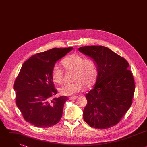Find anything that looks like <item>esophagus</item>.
Segmentation results:
<instances>
[{
	"label": "esophagus",
	"mask_w": 147,
	"mask_h": 147,
	"mask_svg": "<svg viewBox=\"0 0 147 147\" xmlns=\"http://www.w3.org/2000/svg\"><path fill=\"white\" fill-rule=\"evenodd\" d=\"M77 96H70V97H69V99L70 100H73V99H77Z\"/></svg>",
	"instance_id": "esophagus-1"
}]
</instances>
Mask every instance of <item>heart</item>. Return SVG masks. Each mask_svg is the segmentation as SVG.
I'll return each instance as SVG.
<instances>
[{
  "label": "heart",
  "mask_w": 147,
  "mask_h": 147,
  "mask_svg": "<svg viewBox=\"0 0 147 147\" xmlns=\"http://www.w3.org/2000/svg\"><path fill=\"white\" fill-rule=\"evenodd\" d=\"M61 64L66 71H74L73 82L66 84L60 89V92L63 95H73L84 91V85L92 86L97 77V66L95 60L91 58L86 59L78 55L72 54L63 59ZM53 81L61 84L63 81L64 72L59 66L55 65L52 70Z\"/></svg>",
  "instance_id": "1"
}]
</instances>
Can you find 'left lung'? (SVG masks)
Listing matches in <instances>:
<instances>
[{
  "label": "left lung",
  "instance_id": "1",
  "mask_svg": "<svg viewBox=\"0 0 147 147\" xmlns=\"http://www.w3.org/2000/svg\"><path fill=\"white\" fill-rule=\"evenodd\" d=\"M78 51L95 60L98 70L95 84L86 96L84 120L95 129L112 127L133 102L135 83L129 63L105 47H81Z\"/></svg>",
  "mask_w": 147,
  "mask_h": 147
}]
</instances>
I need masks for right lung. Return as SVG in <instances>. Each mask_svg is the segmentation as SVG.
<instances>
[{
	"label": "right lung",
	"mask_w": 147,
	"mask_h": 147,
	"mask_svg": "<svg viewBox=\"0 0 147 147\" xmlns=\"http://www.w3.org/2000/svg\"><path fill=\"white\" fill-rule=\"evenodd\" d=\"M73 48H53L38 53L22 66L14 84L16 103L24 119L36 127H50L61 119L68 98L57 93L52 78L56 61Z\"/></svg>",
	"instance_id": "obj_1"
}]
</instances>
